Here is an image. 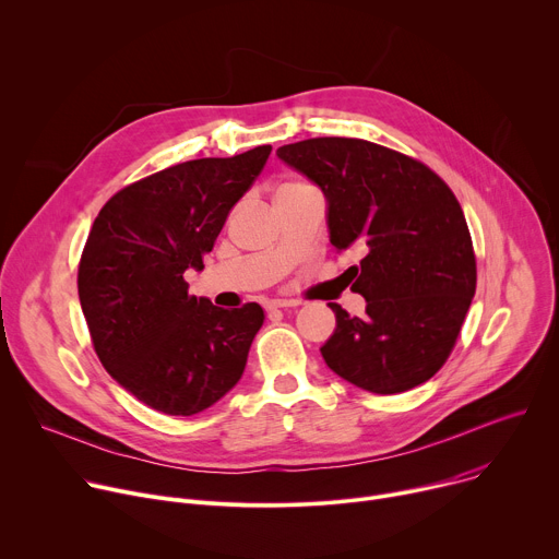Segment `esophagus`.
Here are the masks:
<instances>
[{
  "instance_id": "esophagus-1",
  "label": "esophagus",
  "mask_w": 559,
  "mask_h": 559,
  "mask_svg": "<svg viewBox=\"0 0 559 559\" xmlns=\"http://www.w3.org/2000/svg\"><path fill=\"white\" fill-rule=\"evenodd\" d=\"M298 300H287V298H274L267 302V309H287V307H296Z\"/></svg>"
}]
</instances>
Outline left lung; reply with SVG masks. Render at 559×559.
I'll return each instance as SVG.
<instances>
[{
  "mask_svg": "<svg viewBox=\"0 0 559 559\" xmlns=\"http://www.w3.org/2000/svg\"><path fill=\"white\" fill-rule=\"evenodd\" d=\"M276 154L325 192L336 252H365L349 272L367 309L358 318L330 302L328 367L382 395L427 382L455 347L477 281L455 194L418 158L365 139H305Z\"/></svg>",
  "mask_w": 559,
  "mask_h": 559,
  "instance_id": "1",
  "label": "left lung"
}]
</instances>
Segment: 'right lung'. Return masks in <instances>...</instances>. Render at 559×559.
Returning <instances> with one entry per match:
<instances>
[{"mask_svg":"<svg viewBox=\"0 0 559 559\" xmlns=\"http://www.w3.org/2000/svg\"><path fill=\"white\" fill-rule=\"evenodd\" d=\"M272 145L194 158L119 190L99 212L76 272L79 300L106 371L143 405L194 416L243 376L265 311L188 294L216 236L267 164Z\"/></svg>","mask_w":559,"mask_h":559,"instance_id":"right-lung-1","label":"right lung"}]
</instances>
